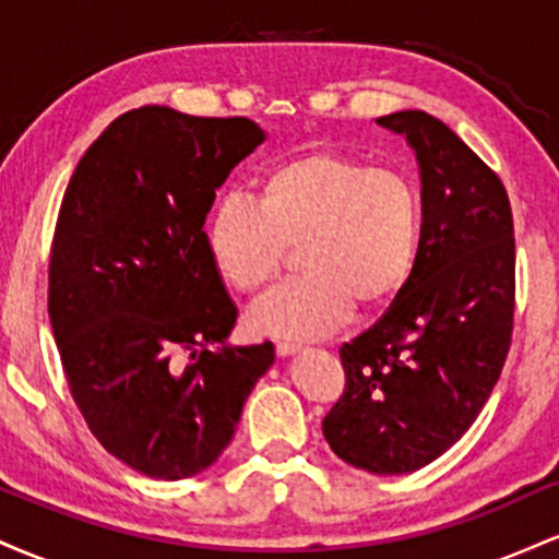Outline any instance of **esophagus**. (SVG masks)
Listing matches in <instances>:
<instances>
[{
    "label": "esophagus",
    "mask_w": 559,
    "mask_h": 559,
    "mask_svg": "<svg viewBox=\"0 0 559 559\" xmlns=\"http://www.w3.org/2000/svg\"><path fill=\"white\" fill-rule=\"evenodd\" d=\"M299 349H301L299 344H288V342L275 344V355H278V357H292V355H297Z\"/></svg>",
    "instance_id": "1"
}]
</instances>
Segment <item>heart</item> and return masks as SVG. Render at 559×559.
Instances as JSON below:
<instances>
[{"mask_svg":"<svg viewBox=\"0 0 559 559\" xmlns=\"http://www.w3.org/2000/svg\"><path fill=\"white\" fill-rule=\"evenodd\" d=\"M251 204L226 199L210 215L204 247L221 278L260 294L297 249L301 275L249 312L262 336L318 338L357 316H378L413 281L423 199L402 173L342 152L281 159L258 176Z\"/></svg>","mask_w":559,"mask_h":559,"instance_id":"1","label":"heart"}]
</instances>
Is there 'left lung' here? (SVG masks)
Listing matches in <instances>:
<instances>
[{
    "label": "left lung",
    "instance_id": "obj_1",
    "mask_svg": "<svg viewBox=\"0 0 559 559\" xmlns=\"http://www.w3.org/2000/svg\"><path fill=\"white\" fill-rule=\"evenodd\" d=\"M420 165L423 241L413 281L342 346L344 394L323 436L344 463L402 476L460 441L502 373L515 316V236L502 181L420 110L376 120Z\"/></svg>",
    "mask_w": 559,
    "mask_h": 559
}]
</instances>
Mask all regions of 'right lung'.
Masks as SVG:
<instances>
[{
	"mask_svg": "<svg viewBox=\"0 0 559 559\" xmlns=\"http://www.w3.org/2000/svg\"><path fill=\"white\" fill-rule=\"evenodd\" d=\"M265 141L249 118L123 112L81 157L49 254V320L88 431L150 478L207 471L275 360L236 325L204 247L228 173Z\"/></svg>",
	"mask_w": 559,
	"mask_h": 559,
	"instance_id": "add662e5",
	"label": "right lung"
}]
</instances>
